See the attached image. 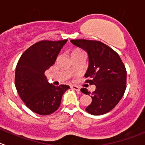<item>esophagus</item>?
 I'll return each mask as SVG.
<instances>
[{"label": "esophagus", "instance_id": "obj_1", "mask_svg": "<svg viewBox=\"0 0 145 145\" xmlns=\"http://www.w3.org/2000/svg\"><path fill=\"white\" fill-rule=\"evenodd\" d=\"M71 88H72V89L75 90V91H78V92H79L80 91V88L79 87L76 86H71Z\"/></svg>", "mask_w": 145, "mask_h": 145}]
</instances>
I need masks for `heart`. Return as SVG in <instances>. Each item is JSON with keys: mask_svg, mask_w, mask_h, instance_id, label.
I'll return each instance as SVG.
<instances>
[{"mask_svg": "<svg viewBox=\"0 0 145 145\" xmlns=\"http://www.w3.org/2000/svg\"><path fill=\"white\" fill-rule=\"evenodd\" d=\"M80 53H83L80 50H74V51H72L71 54H80Z\"/></svg>", "mask_w": 145, "mask_h": 145, "instance_id": "obj_1", "label": "heart"}]
</instances>
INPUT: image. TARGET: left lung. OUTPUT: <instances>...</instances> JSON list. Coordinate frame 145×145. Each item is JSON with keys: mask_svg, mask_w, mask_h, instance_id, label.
<instances>
[{"mask_svg": "<svg viewBox=\"0 0 145 145\" xmlns=\"http://www.w3.org/2000/svg\"><path fill=\"white\" fill-rule=\"evenodd\" d=\"M74 45L86 52L88 67L84 76L95 90L91 93L86 88L81 92L91 95V103L86 110L93 116L108 113L119 103L126 88L125 67L117 52L98 41L71 40Z\"/></svg>", "mask_w": 145, "mask_h": 145, "instance_id": "obj_1", "label": "left lung"}]
</instances>
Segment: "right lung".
I'll use <instances>...</instances> for the list:
<instances>
[{"label":"right lung","mask_w":145,"mask_h":145,"mask_svg":"<svg viewBox=\"0 0 145 145\" xmlns=\"http://www.w3.org/2000/svg\"><path fill=\"white\" fill-rule=\"evenodd\" d=\"M67 40H42L27 49L20 58L15 69V84L20 97L29 109L42 116L55 112L63 94L70 88L50 84L44 72L55 62Z\"/></svg>","instance_id":"1"}]
</instances>
